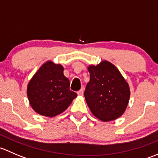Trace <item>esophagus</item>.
<instances>
[{"label": "esophagus", "instance_id": "obj_1", "mask_svg": "<svg viewBox=\"0 0 158 158\" xmlns=\"http://www.w3.org/2000/svg\"><path fill=\"white\" fill-rule=\"evenodd\" d=\"M83 92H84V89L82 88V89H80V90L79 91V92H78V95H83Z\"/></svg>", "mask_w": 158, "mask_h": 158}]
</instances>
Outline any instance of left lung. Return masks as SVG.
Instances as JSON below:
<instances>
[{"label": "left lung", "instance_id": "1", "mask_svg": "<svg viewBox=\"0 0 158 158\" xmlns=\"http://www.w3.org/2000/svg\"><path fill=\"white\" fill-rule=\"evenodd\" d=\"M90 80L84 96L92 114L102 122L115 120L128 106L130 89L119 70L109 61L88 67Z\"/></svg>", "mask_w": 158, "mask_h": 158}]
</instances>
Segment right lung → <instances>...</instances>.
<instances>
[{
	"label": "right lung",
	"mask_w": 158,
	"mask_h": 158,
	"mask_svg": "<svg viewBox=\"0 0 158 158\" xmlns=\"http://www.w3.org/2000/svg\"><path fill=\"white\" fill-rule=\"evenodd\" d=\"M69 80L63 74V67L52 61L44 63L27 85L30 106L38 114L47 117L60 114L77 96L69 89Z\"/></svg>",
	"instance_id": "obj_1"
}]
</instances>
